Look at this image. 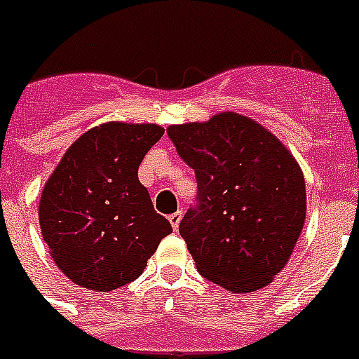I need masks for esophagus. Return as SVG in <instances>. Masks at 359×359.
<instances>
[{
	"label": "esophagus",
	"instance_id": "esophagus-1",
	"mask_svg": "<svg viewBox=\"0 0 359 359\" xmlns=\"http://www.w3.org/2000/svg\"><path fill=\"white\" fill-rule=\"evenodd\" d=\"M168 220H170L172 228H174V230H177V228H180V222H182V210H177V212H174V215L168 216Z\"/></svg>",
	"mask_w": 359,
	"mask_h": 359
}]
</instances>
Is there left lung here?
Returning a JSON list of instances; mask_svg holds the SVG:
<instances>
[{
	"mask_svg": "<svg viewBox=\"0 0 359 359\" xmlns=\"http://www.w3.org/2000/svg\"><path fill=\"white\" fill-rule=\"evenodd\" d=\"M168 137L197 180L180 233L199 273L230 292L266 286L288 263L306 220L297 162L265 127L233 111L172 126Z\"/></svg>",
	"mask_w": 359,
	"mask_h": 359,
	"instance_id": "1",
	"label": "left lung"
}]
</instances>
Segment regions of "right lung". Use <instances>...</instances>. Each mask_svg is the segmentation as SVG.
I'll return each instance as SVG.
<instances>
[{"instance_id": "1", "label": "right lung", "mask_w": 359, "mask_h": 359, "mask_svg": "<svg viewBox=\"0 0 359 359\" xmlns=\"http://www.w3.org/2000/svg\"><path fill=\"white\" fill-rule=\"evenodd\" d=\"M162 135V127L149 123L94 127L48 180L40 228L55 265L75 284L110 292L133 282L172 232L137 175Z\"/></svg>"}]
</instances>
